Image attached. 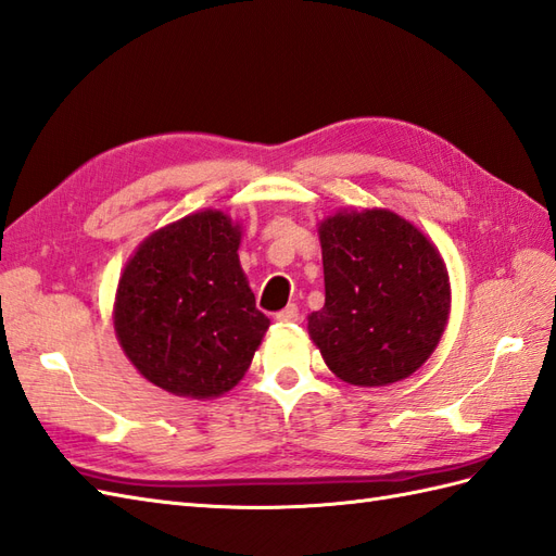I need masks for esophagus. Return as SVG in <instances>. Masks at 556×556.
I'll return each mask as SVG.
<instances>
[{"label": "esophagus", "instance_id": "1", "mask_svg": "<svg viewBox=\"0 0 556 556\" xmlns=\"http://www.w3.org/2000/svg\"><path fill=\"white\" fill-rule=\"evenodd\" d=\"M275 319H277L279 324H293V321L301 319V312H298L295 305H287L281 312H277Z\"/></svg>", "mask_w": 556, "mask_h": 556}]
</instances>
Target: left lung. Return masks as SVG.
<instances>
[{"label":"left lung","instance_id":"obj_1","mask_svg":"<svg viewBox=\"0 0 556 556\" xmlns=\"http://www.w3.org/2000/svg\"><path fill=\"white\" fill-rule=\"evenodd\" d=\"M324 307L312 343L336 378L382 388L416 374L444 336L446 263L420 227L390 208H340L319 223Z\"/></svg>","mask_w":556,"mask_h":556}]
</instances>
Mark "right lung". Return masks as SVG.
I'll return each instance as SVG.
<instances>
[{
    "label": "right lung",
    "instance_id": "1",
    "mask_svg": "<svg viewBox=\"0 0 556 556\" xmlns=\"http://www.w3.org/2000/svg\"><path fill=\"white\" fill-rule=\"evenodd\" d=\"M241 225L204 208L146 237L115 293V333L136 371L176 396L216 400L249 371L269 319L239 265Z\"/></svg>",
    "mask_w": 556,
    "mask_h": 556
}]
</instances>
